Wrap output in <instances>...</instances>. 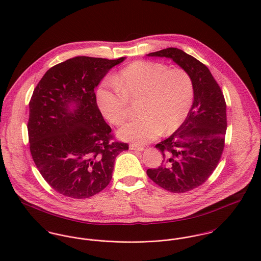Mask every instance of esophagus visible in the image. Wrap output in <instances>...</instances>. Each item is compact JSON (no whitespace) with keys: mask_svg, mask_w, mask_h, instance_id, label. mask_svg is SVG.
Segmentation results:
<instances>
[{"mask_svg":"<svg viewBox=\"0 0 261 261\" xmlns=\"http://www.w3.org/2000/svg\"><path fill=\"white\" fill-rule=\"evenodd\" d=\"M129 149H136V150H144L145 148L143 146L137 145V144H130L129 145Z\"/></svg>","mask_w":261,"mask_h":261,"instance_id":"1","label":"esophagus"}]
</instances>
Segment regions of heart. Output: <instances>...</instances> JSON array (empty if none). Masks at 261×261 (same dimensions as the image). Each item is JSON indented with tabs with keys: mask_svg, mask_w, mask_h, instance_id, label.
Wrapping results in <instances>:
<instances>
[{
	"mask_svg": "<svg viewBox=\"0 0 261 261\" xmlns=\"http://www.w3.org/2000/svg\"><path fill=\"white\" fill-rule=\"evenodd\" d=\"M113 84L103 83L97 90L99 110L114 125H122L132 115L129 103L140 99L138 112L118 132L120 139L147 144L162 133L169 135L185 121L194 99L191 75L182 68H171L160 62L139 60L113 77Z\"/></svg>",
	"mask_w": 261,
	"mask_h": 261,
	"instance_id": "obj_1",
	"label": "heart"
}]
</instances>
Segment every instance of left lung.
<instances>
[{
  "label": "left lung",
  "instance_id": "obj_1",
  "mask_svg": "<svg viewBox=\"0 0 261 261\" xmlns=\"http://www.w3.org/2000/svg\"><path fill=\"white\" fill-rule=\"evenodd\" d=\"M148 56L173 59L191 75L194 101L182 125L155 145L163 154L158 169L147 175L172 193H186L204 184L216 169L225 146L227 128L223 92L206 65L178 48H167Z\"/></svg>",
  "mask_w": 261,
  "mask_h": 261
}]
</instances>
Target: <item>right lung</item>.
Masks as SVG:
<instances>
[{"mask_svg":"<svg viewBox=\"0 0 261 261\" xmlns=\"http://www.w3.org/2000/svg\"><path fill=\"white\" fill-rule=\"evenodd\" d=\"M124 57L77 56L51 67L29 102L32 159L57 193L89 198L112 180L114 160L128 145L114 141L96 102L95 86Z\"/></svg>","mask_w":261,"mask_h":261,"instance_id":"add662e5","label":"right lung"}]
</instances>
